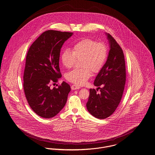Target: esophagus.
I'll use <instances>...</instances> for the list:
<instances>
[{
	"instance_id": "obj_1",
	"label": "esophagus",
	"mask_w": 155,
	"mask_h": 155,
	"mask_svg": "<svg viewBox=\"0 0 155 155\" xmlns=\"http://www.w3.org/2000/svg\"><path fill=\"white\" fill-rule=\"evenodd\" d=\"M71 89L72 90H76V89H80V87L78 86H76V85H72L71 86Z\"/></svg>"
}]
</instances>
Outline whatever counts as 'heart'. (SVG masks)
Instances as JSON below:
<instances>
[{
    "label": "heart",
    "mask_w": 155,
    "mask_h": 155,
    "mask_svg": "<svg viewBox=\"0 0 155 155\" xmlns=\"http://www.w3.org/2000/svg\"><path fill=\"white\" fill-rule=\"evenodd\" d=\"M108 54L107 45L91 38H84L72 45V51L64 49L60 54L63 65L72 68L80 60L81 69H73L66 74V79L76 85H83L91 76V71L98 73L103 68Z\"/></svg>",
    "instance_id": "heart-1"
}]
</instances>
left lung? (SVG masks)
Wrapping results in <instances>:
<instances>
[{
	"mask_svg": "<svg viewBox=\"0 0 155 155\" xmlns=\"http://www.w3.org/2000/svg\"><path fill=\"white\" fill-rule=\"evenodd\" d=\"M106 35L110 44V51L106 63L94 83L100 89V93L98 94L95 89H90L86 103L89 113L99 119H105L115 111L122 98L126 79L123 50L110 34L106 33ZM100 85L103 87L100 88Z\"/></svg>",
	"mask_w": 155,
	"mask_h": 155,
	"instance_id": "obj_1",
	"label": "left lung"
}]
</instances>
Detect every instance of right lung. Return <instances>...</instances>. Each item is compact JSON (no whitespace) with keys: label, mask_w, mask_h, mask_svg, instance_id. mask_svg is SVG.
Instances as JSON below:
<instances>
[{"label":"right lung","mask_w":155,"mask_h":155,"mask_svg":"<svg viewBox=\"0 0 155 155\" xmlns=\"http://www.w3.org/2000/svg\"><path fill=\"white\" fill-rule=\"evenodd\" d=\"M72 35L73 32L46 31L28 50L24 73V92L31 109L42 118L56 115L64 107L71 91L70 85L65 82L53 89L50 84L61 77L60 50Z\"/></svg>","instance_id":"add662e5"}]
</instances>
